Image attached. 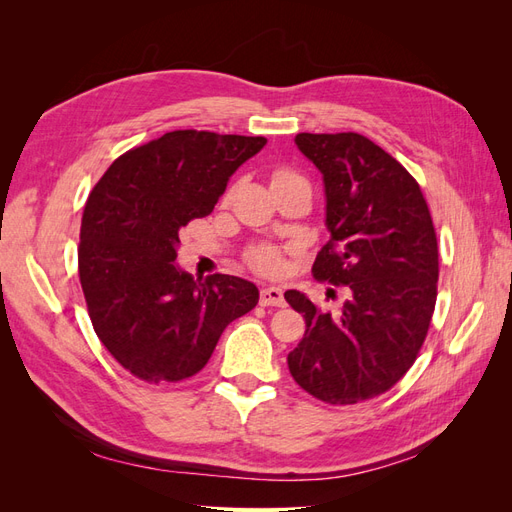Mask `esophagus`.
Masks as SVG:
<instances>
[{
	"label": "esophagus",
	"instance_id": "1",
	"mask_svg": "<svg viewBox=\"0 0 512 512\" xmlns=\"http://www.w3.org/2000/svg\"><path fill=\"white\" fill-rule=\"evenodd\" d=\"M284 292L282 288H275V286H269V288H262L260 290V305L262 307H284Z\"/></svg>",
	"mask_w": 512,
	"mask_h": 512
}]
</instances>
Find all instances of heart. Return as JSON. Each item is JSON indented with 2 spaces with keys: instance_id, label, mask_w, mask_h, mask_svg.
<instances>
[{
  "instance_id": "1",
  "label": "heart",
  "mask_w": 512,
  "mask_h": 512,
  "mask_svg": "<svg viewBox=\"0 0 512 512\" xmlns=\"http://www.w3.org/2000/svg\"><path fill=\"white\" fill-rule=\"evenodd\" d=\"M290 179H305V177L292 168H277L271 177V183L290 181ZM245 260L247 265H250V269H254L258 275L275 277L280 275L286 267V252L273 243H256L247 250Z\"/></svg>"
}]
</instances>
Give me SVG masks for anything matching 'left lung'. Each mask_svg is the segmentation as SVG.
<instances>
[{"label":"left lung","mask_w":512,"mask_h":512,"mask_svg":"<svg viewBox=\"0 0 512 512\" xmlns=\"http://www.w3.org/2000/svg\"><path fill=\"white\" fill-rule=\"evenodd\" d=\"M294 143L327 192L331 239L312 273L346 286L348 301L331 314L297 290L284 294L307 327L288 369L324 404H361L393 389L421 352L438 299L436 228L421 185L367 136L301 132Z\"/></svg>","instance_id":"1"}]
</instances>
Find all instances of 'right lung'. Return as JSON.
I'll list each match as a JSON object with an SVG mask.
<instances>
[{
	"label": "right lung",
	"mask_w": 512,
	"mask_h": 512,
	"mask_svg": "<svg viewBox=\"0 0 512 512\" xmlns=\"http://www.w3.org/2000/svg\"><path fill=\"white\" fill-rule=\"evenodd\" d=\"M265 136L175 130L134 147L91 190L79 243L87 312L104 348L138 380L181 382L207 365L232 320L258 303L235 275L177 269L179 230L205 218Z\"/></svg>",
	"instance_id": "1"
}]
</instances>
